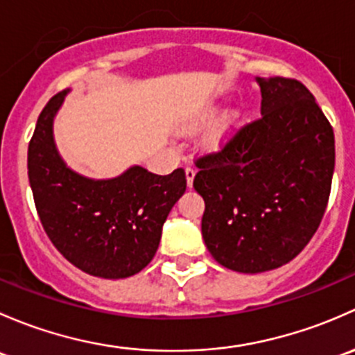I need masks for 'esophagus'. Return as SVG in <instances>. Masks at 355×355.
Masks as SVG:
<instances>
[{
    "label": "esophagus",
    "mask_w": 355,
    "mask_h": 355,
    "mask_svg": "<svg viewBox=\"0 0 355 355\" xmlns=\"http://www.w3.org/2000/svg\"><path fill=\"white\" fill-rule=\"evenodd\" d=\"M186 181H188V186L191 188L193 186V179H195V174H196V169L195 167H186Z\"/></svg>",
    "instance_id": "esophagus-1"
}]
</instances>
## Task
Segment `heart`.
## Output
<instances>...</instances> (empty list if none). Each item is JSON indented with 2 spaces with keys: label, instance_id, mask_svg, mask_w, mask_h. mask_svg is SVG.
Listing matches in <instances>:
<instances>
[{
  "label": "heart",
  "instance_id": "heart-1",
  "mask_svg": "<svg viewBox=\"0 0 355 355\" xmlns=\"http://www.w3.org/2000/svg\"><path fill=\"white\" fill-rule=\"evenodd\" d=\"M224 128H215V130H211L210 133H208V144H210L211 147H217V145L224 140Z\"/></svg>",
  "mask_w": 355,
  "mask_h": 355
}]
</instances>
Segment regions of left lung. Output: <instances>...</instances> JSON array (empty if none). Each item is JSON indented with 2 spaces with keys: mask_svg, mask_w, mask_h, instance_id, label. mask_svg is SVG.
I'll return each mask as SVG.
<instances>
[{
  "mask_svg": "<svg viewBox=\"0 0 355 355\" xmlns=\"http://www.w3.org/2000/svg\"><path fill=\"white\" fill-rule=\"evenodd\" d=\"M261 118L196 160L202 234L215 261L241 273L279 268L316 232L335 169L334 128L301 82L259 78Z\"/></svg>",
  "mask_w": 355,
  "mask_h": 355,
  "instance_id": "8db88e82",
  "label": "left lung"
}]
</instances>
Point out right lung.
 Wrapping results in <instances>:
<instances>
[{"instance_id": "obj_1", "label": "right lung", "mask_w": 355, "mask_h": 355, "mask_svg": "<svg viewBox=\"0 0 355 355\" xmlns=\"http://www.w3.org/2000/svg\"><path fill=\"white\" fill-rule=\"evenodd\" d=\"M67 94L47 102L28 144L35 208L51 243L71 265L101 279H126L155 257L164 222L186 191L184 169L159 176L131 166L111 179L69 169L53 133Z\"/></svg>"}]
</instances>
